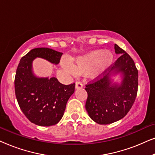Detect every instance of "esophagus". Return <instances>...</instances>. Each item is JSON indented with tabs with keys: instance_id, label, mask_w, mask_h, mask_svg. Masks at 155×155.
Wrapping results in <instances>:
<instances>
[{
	"instance_id": "esophagus-1",
	"label": "esophagus",
	"mask_w": 155,
	"mask_h": 155,
	"mask_svg": "<svg viewBox=\"0 0 155 155\" xmlns=\"http://www.w3.org/2000/svg\"><path fill=\"white\" fill-rule=\"evenodd\" d=\"M82 87H83V84L82 83V82H80V81H76L75 82V88L76 89L82 88Z\"/></svg>"
}]
</instances>
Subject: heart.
I'll return each mask as SVG.
<instances>
[{"instance_id":"1","label":"heart","mask_w":155,"mask_h":155,"mask_svg":"<svg viewBox=\"0 0 155 155\" xmlns=\"http://www.w3.org/2000/svg\"><path fill=\"white\" fill-rule=\"evenodd\" d=\"M114 61V55L111 51L105 50H97L84 56L78 57L75 63L65 61L63 66L72 72L78 73H89L97 76L104 71Z\"/></svg>"}]
</instances>
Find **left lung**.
I'll list each match as a JSON object with an SVG mask.
<instances>
[{"mask_svg": "<svg viewBox=\"0 0 155 155\" xmlns=\"http://www.w3.org/2000/svg\"><path fill=\"white\" fill-rule=\"evenodd\" d=\"M115 52L120 56L102 73L86 84L87 92L85 108L92 119L107 125L121 119L128 113L136 98L138 87V71L133 58L117 44ZM107 70L110 71L106 76ZM122 72L120 85L111 84L110 72Z\"/></svg>", "mask_w": 155, "mask_h": 155, "instance_id": "obj_1", "label": "left lung"}]
</instances>
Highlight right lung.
<instances>
[{"instance_id":"obj_1","label":"right lung","mask_w":155,"mask_h":155,"mask_svg":"<svg viewBox=\"0 0 155 155\" xmlns=\"http://www.w3.org/2000/svg\"><path fill=\"white\" fill-rule=\"evenodd\" d=\"M62 53L36 48L22 57L15 77V92L20 109L31 123L41 126L56 124L63 117L67 101L75 92V83L61 84L56 78H39L31 73L37 57L58 64Z\"/></svg>"}]
</instances>
